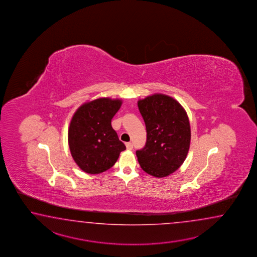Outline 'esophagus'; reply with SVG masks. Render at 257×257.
Returning <instances> with one entry per match:
<instances>
[{"mask_svg": "<svg viewBox=\"0 0 257 257\" xmlns=\"http://www.w3.org/2000/svg\"><path fill=\"white\" fill-rule=\"evenodd\" d=\"M126 150H128V151H131V150L133 149V145H132V143H131V142H127V143H126Z\"/></svg>", "mask_w": 257, "mask_h": 257, "instance_id": "34e87169", "label": "esophagus"}]
</instances>
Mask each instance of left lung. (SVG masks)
Listing matches in <instances>:
<instances>
[{
    "label": "left lung",
    "instance_id": "8db88e82",
    "mask_svg": "<svg viewBox=\"0 0 257 257\" xmlns=\"http://www.w3.org/2000/svg\"><path fill=\"white\" fill-rule=\"evenodd\" d=\"M138 106L147 131L145 147L136 152L139 164L154 177L168 176L185 162L190 147L191 130L186 110L163 93L139 100Z\"/></svg>",
    "mask_w": 257,
    "mask_h": 257
}]
</instances>
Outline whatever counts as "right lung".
Returning <instances> with one entry per match:
<instances>
[{
  "label": "right lung",
  "instance_id": "1",
  "mask_svg": "<svg viewBox=\"0 0 257 257\" xmlns=\"http://www.w3.org/2000/svg\"><path fill=\"white\" fill-rule=\"evenodd\" d=\"M121 104L120 99H95L82 104L72 115L68 142L72 158L83 172L97 175L110 169L126 150L111 126Z\"/></svg>",
  "mask_w": 257,
  "mask_h": 257
}]
</instances>
